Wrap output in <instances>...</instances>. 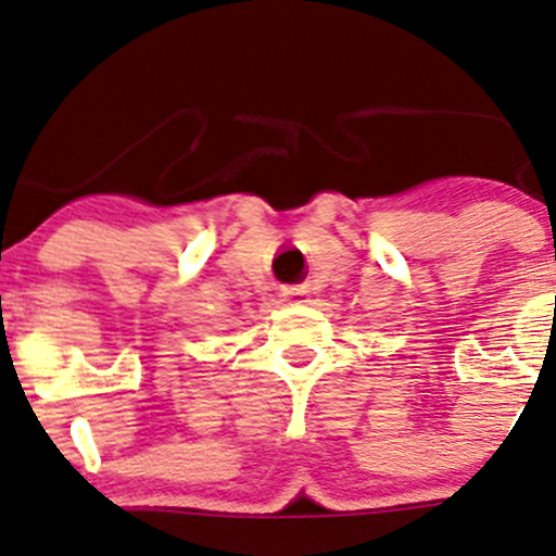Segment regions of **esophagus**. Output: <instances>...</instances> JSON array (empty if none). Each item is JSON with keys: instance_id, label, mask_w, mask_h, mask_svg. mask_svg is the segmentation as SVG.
Returning a JSON list of instances; mask_svg holds the SVG:
<instances>
[{"instance_id": "1", "label": "esophagus", "mask_w": 556, "mask_h": 556, "mask_svg": "<svg viewBox=\"0 0 556 556\" xmlns=\"http://www.w3.org/2000/svg\"><path fill=\"white\" fill-rule=\"evenodd\" d=\"M280 296H283L286 302H304L307 289H304V286H283V289H280Z\"/></svg>"}]
</instances>
